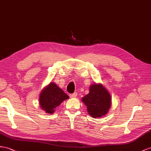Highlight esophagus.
I'll list each match as a JSON object with an SVG mask.
<instances>
[{
	"label": "esophagus",
	"mask_w": 151,
	"mask_h": 151,
	"mask_svg": "<svg viewBox=\"0 0 151 151\" xmlns=\"http://www.w3.org/2000/svg\"><path fill=\"white\" fill-rule=\"evenodd\" d=\"M77 96V93L76 92H74L73 94H69V97L71 98H76Z\"/></svg>",
	"instance_id": "obj_1"
}]
</instances>
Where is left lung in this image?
I'll list each match as a JSON object with an SVG mask.
<instances>
[{"instance_id": "obj_1", "label": "left lung", "mask_w": 151, "mask_h": 151, "mask_svg": "<svg viewBox=\"0 0 151 151\" xmlns=\"http://www.w3.org/2000/svg\"><path fill=\"white\" fill-rule=\"evenodd\" d=\"M88 114L93 118H100L108 114L111 105V95L101 83H92L89 92L82 98Z\"/></svg>"}]
</instances>
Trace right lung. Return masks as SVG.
I'll list each match as a JSON object with an SVG mask.
<instances>
[{"instance_id":"right-lung-1","label":"right lung","mask_w":151,"mask_h":151,"mask_svg":"<svg viewBox=\"0 0 151 151\" xmlns=\"http://www.w3.org/2000/svg\"><path fill=\"white\" fill-rule=\"evenodd\" d=\"M69 98V96L55 83L51 82L41 92L39 102L41 109L46 114H53L57 106Z\"/></svg>"}]
</instances>
